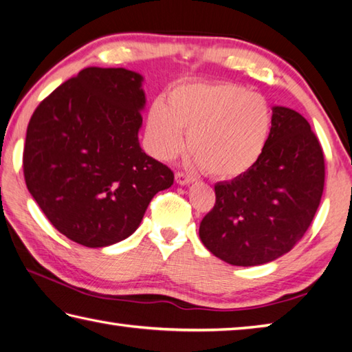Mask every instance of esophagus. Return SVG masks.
<instances>
[{
    "instance_id": "1",
    "label": "esophagus",
    "mask_w": 352,
    "mask_h": 352,
    "mask_svg": "<svg viewBox=\"0 0 352 352\" xmlns=\"http://www.w3.org/2000/svg\"><path fill=\"white\" fill-rule=\"evenodd\" d=\"M175 182H177L178 184L186 186V184L194 183V182H195V178H194V177H190V175H188V174H184V172H177V174H175Z\"/></svg>"
}]
</instances>
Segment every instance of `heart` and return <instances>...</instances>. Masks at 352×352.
Returning a JSON list of instances; mask_svg holds the SVG:
<instances>
[{"label": "heart", "instance_id": "heart-1", "mask_svg": "<svg viewBox=\"0 0 352 352\" xmlns=\"http://www.w3.org/2000/svg\"><path fill=\"white\" fill-rule=\"evenodd\" d=\"M272 128L273 111L264 96L230 82L178 87L166 107H151L146 123L157 158L180 154L184 134L199 166L223 180L244 175L261 160Z\"/></svg>", "mask_w": 352, "mask_h": 352}]
</instances>
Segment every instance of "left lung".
I'll return each mask as SVG.
<instances>
[{"label": "left lung", "instance_id": "8db88e82", "mask_svg": "<svg viewBox=\"0 0 352 352\" xmlns=\"http://www.w3.org/2000/svg\"><path fill=\"white\" fill-rule=\"evenodd\" d=\"M325 184L318 137L294 109L273 107V128L261 160L232 182L215 184L217 201L199 239L224 263L267 264L305 235Z\"/></svg>", "mask_w": 352, "mask_h": 352}]
</instances>
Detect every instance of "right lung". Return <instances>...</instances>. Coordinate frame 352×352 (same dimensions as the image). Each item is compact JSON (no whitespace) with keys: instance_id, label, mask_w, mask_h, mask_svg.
<instances>
[{"instance_id":"1","label":"right lung","mask_w":352,"mask_h":352,"mask_svg":"<svg viewBox=\"0 0 352 352\" xmlns=\"http://www.w3.org/2000/svg\"><path fill=\"white\" fill-rule=\"evenodd\" d=\"M142 82L126 68H84L39 103L27 126V189L54 229L80 245L133 235L151 199L174 183V172L140 148Z\"/></svg>"}]
</instances>
